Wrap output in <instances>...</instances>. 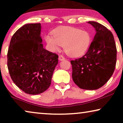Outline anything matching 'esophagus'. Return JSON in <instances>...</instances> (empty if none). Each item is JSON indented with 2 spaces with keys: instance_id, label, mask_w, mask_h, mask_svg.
<instances>
[{
  "instance_id": "1",
  "label": "esophagus",
  "mask_w": 123,
  "mask_h": 123,
  "mask_svg": "<svg viewBox=\"0 0 123 123\" xmlns=\"http://www.w3.org/2000/svg\"><path fill=\"white\" fill-rule=\"evenodd\" d=\"M59 60L60 61H63V60H65V58L63 56H62V55H60V56H59Z\"/></svg>"
}]
</instances>
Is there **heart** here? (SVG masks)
<instances>
[{
	"label": "heart",
	"instance_id": "1",
	"mask_svg": "<svg viewBox=\"0 0 123 123\" xmlns=\"http://www.w3.org/2000/svg\"><path fill=\"white\" fill-rule=\"evenodd\" d=\"M53 36L47 35L45 40L53 51L63 46L67 54L72 57L80 56L88 50L91 43V35L86 30L73 27L63 26L53 32Z\"/></svg>",
	"mask_w": 123,
	"mask_h": 123
}]
</instances>
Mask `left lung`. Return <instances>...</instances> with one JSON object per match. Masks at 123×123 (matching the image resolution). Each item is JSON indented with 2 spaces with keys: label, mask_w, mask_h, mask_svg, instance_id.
I'll use <instances>...</instances> for the list:
<instances>
[{
  "label": "left lung",
  "mask_w": 123,
  "mask_h": 123,
  "mask_svg": "<svg viewBox=\"0 0 123 123\" xmlns=\"http://www.w3.org/2000/svg\"><path fill=\"white\" fill-rule=\"evenodd\" d=\"M96 34L86 53L71 60L72 78L80 88L95 90L112 76L117 62V48L111 32L96 22L89 21Z\"/></svg>",
  "instance_id": "obj_1"
}]
</instances>
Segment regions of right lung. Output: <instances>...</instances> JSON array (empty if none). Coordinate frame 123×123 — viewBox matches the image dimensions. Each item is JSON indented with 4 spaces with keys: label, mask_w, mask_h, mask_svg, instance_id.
Masks as SVG:
<instances>
[{
    "label": "right lung",
    "mask_w": 123,
    "mask_h": 123,
    "mask_svg": "<svg viewBox=\"0 0 123 123\" xmlns=\"http://www.w3.org/2000/svg\"><path fill=\"white\" fill-rule=\"evenodd\" d=\"M41 23H30L19 28L8 49V68L18 88L30 95L45 91L51 85L58 64V55L43 48Z\"/></svg>",
    "instance_id": "add662e5"
}]
</instances>
